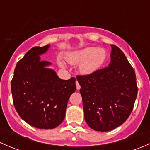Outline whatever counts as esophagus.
Wrapping results in <instances>:
<instances>
[{"instance_id": "esophagus-1", "label": "esophagus", "mask_w": 150, "mask_h": 150, "mask_svg": "<svg viewBox=\"0 0 150 150\" xmlns=\"http://www.w3.org/2000/svg\"><path fill=\"white\" fill-rule=\"evenodd\" d=\"M75 84H76V88H77V89H78V90L81 89V86H80L79 83H78L77 81H76V82H75Z\"/></svg>"}]
</instances>
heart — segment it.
Masks as SVG:
<instances>
[{
  "instance_id": "1",
  "label": "heart",
  "mask_w": 150,
  "mask_h": 150,
  "mask_svg": "<svg viewBox=\"0 0 150 150\" xmlns=\"http://www.w3.org/2000/svg\"><path fill=\"white\" fill-rule=\"evenodd\" d=\"M107 51L102 48L86 47L67 54L65 59L71 64H79L80 72L83 75H90L97 71L107 59ZM59 65L64 67V63L58 59Z\"/></svg>"
}]
</instances>
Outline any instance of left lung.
Here are the masks:
<instances>
[{
  "instance_id": "1",
  "label": "left lung",
  "mask_w": 150,
  "mask_h": 150,
  "mask_svg": "<svg viewBox=\"0 0 150 150\" xmlns=\"http://www.w3.org/2000/svg\"><path fill=\"white\" fill-rule=\"evenodd\" d=\"M111 47L107 67L77 76L85 120L91 128L102 132L115 129L128 118L138 92L134 68L118 47Z\"/></svg>"
}]
</instances>
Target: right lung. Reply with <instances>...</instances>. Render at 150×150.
<instances>
[{"label": "right lung", "instance_id": "add662e5", "mask_svg": "<svg viewBox=\"0 0 150 150\" xmlns=\"http://www.w3.org/2000/svg\"><path fill=\"white\" fill-rule=\"evenodd\" d=\"M49 45L32 48L16 64L11 86L13 103L22 120L37 128L52 129L62 122L67 102L76 90L75 78L62 80L51 63L41 61Z\"/></svg>", "mask_w": 150, "mask_h": 150}]
</instances>
